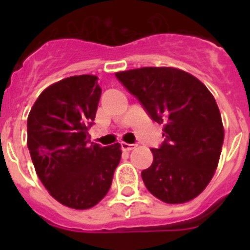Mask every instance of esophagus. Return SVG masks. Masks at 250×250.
Masks as SVG:
<instances>
[{
  "label": "esophagus",
  "instance_id": "1",
  "mask_svg": "<svg viewBox=\"0 0 250 250\" xmlns=\"http://www.w3.org/2000/svg\"><path fill=\"white\" fill-rule=\"evenodd\" d=\"M136 145L135 144H127V143H121V150L123 151H130V150L135 149Z\"/></svg>",
  "mask_w": 250,
  "mask_h": 250
}]
</instances>
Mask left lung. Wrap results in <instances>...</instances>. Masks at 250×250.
I'll list each match as a JSON object with an SVG mask.
<instances>
[{
	"instance_id": "8db88e82",
	"label": "left lung",
	"mask_w": 250,
	"mask_h": 250,
	"mask_svg": "<svg viewBox=\"0 0 250 250\" xmlns=\"http://www.w3.org/2000/svg\"><path fill=\"white\" fill-rule=\"evenodd\" d=\"M116 77L152 120L164 124L165 140L151 149L152 164L141 171L147 190L167 204L194 199L213 178L224 140L214 96L196 77L174 67L135 68Z\"/></svg>"
}]
</instances>
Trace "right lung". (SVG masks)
Here are the masks:
<instances>
[{
  "mask_svg": "<svg viewBox=\"0 0 250 250\" xmlns=\"http://www.w3.org/2000/svg\"><path fill=\"white\" fill-rule=\"evenodd\" d=\"M98 77L80 75L41 92L27 119V147L37 175L52 198L72 209H89L107 194L120 163V144L90 143L101 96Z\"/></svg>",
  "mask_w": 250,
  "mask_h": 250,
  "instance_id": "right-lung-1",
  "label": "right lung"
}]
</instances>
